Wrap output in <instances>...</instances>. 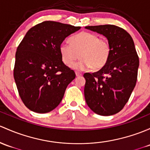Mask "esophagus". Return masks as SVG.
I'll return each instance as SVG.
<instances>
[{"label": "esophagus", "instance_id": "esophagus-1", "mask_svg": "<svg viewBox=\"0 0 150 150\" xmlns=\"http://www.w3.org/2000/svg\"><path fill=\"white\" fill-rule=\"evenodd\" d=\"M75 75H76L77 77L82 76V73H80V72H75Z\"/></svg>", "mask_w": 150, "mask_h": 150}]
</instances>
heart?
<instances>
[{"label":"heart","instance_id":"b5f03b06","mask_svg":"<svg viewBox=\"0 0 150 150\" xmlns=\"http://www.w3.org/2000/svg\"><path fill=\"white\" fill-rule=\"evenodd\" d=\"M69 42L70 45L61 44L59 54L67 66L71 65L79 54L80 60L72 65L75 70H85L90 67L93 70H99L105 66L111 56L109 42L105 39H100L94 33L82 31L70 37Z\"/></svg>","mask_w":150,"mask_h":150}]
</instances>
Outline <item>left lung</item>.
<instances>
[{"label": "left lung", "instance_id": "left-lung-1", "mask_svg": "<svg viewBox=\"0 0 150 150\" xmlns=\"http://www.w3.org/2000/svg\"><path fill=\"white\" fill-rule=\"evenodd\" d=\"M85 28L103 34L111 47V56L104 67L83 75L86 101L97 114H116L127 103L136 86L139 61L134 43L127 31L114 25Z\"/></svg>", "mask_w": 150, "mask_h": 150}]
</instances>
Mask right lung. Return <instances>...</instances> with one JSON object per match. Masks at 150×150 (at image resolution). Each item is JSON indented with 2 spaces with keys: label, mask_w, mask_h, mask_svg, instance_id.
Here are the masks:
<instances>
[{
  "label": "right lung",
  "mask_w": 150,
  "mask_h": 150,
  "mask_svg": "<svg viewBox=\"0 0 150 150\" xmlns=\"http://www.w3.org/2000/svg\"><path fill=\"white\" fill-rule=\"evenodd\" d=\"M80 29L43 21L31 28L22 39L16 53L13 77L22 101L29 110L45 113L60 103L75 73L63 63L59 47Z\"/></svg>",
  "instance_id": "add662e5"
}]
</instances>
